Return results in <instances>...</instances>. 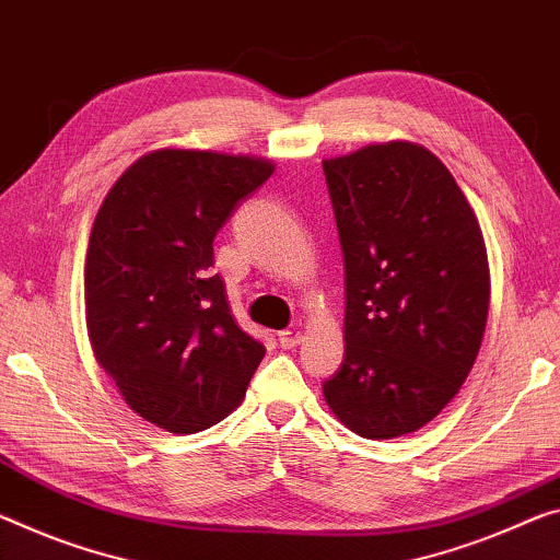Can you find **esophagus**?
Returning a JSON list of instances; mask_svg holds the SVG:
<instances>
[{
	"label": "esophagus",
	"instance_id": "obj_1",
	"mask_svg": "<svg viewBox=\"0 0 560 560\" xmlns=\"http://www.w3.org/2000/svg\"><path fill=\"white\" fill-rule=\"evenodd\" d=\"M300 340H303V330H300V328H288V330H280L278 332V342L285 350L298 348Z\"/></svg>",
	"mask_w": 560,
	"mask_h": 560
}]
</instances>
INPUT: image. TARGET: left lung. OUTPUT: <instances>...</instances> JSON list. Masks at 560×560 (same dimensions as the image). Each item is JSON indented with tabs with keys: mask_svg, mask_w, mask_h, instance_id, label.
I'll use <instances>...</instances> for the list:
<instances>
[{
	"mask_svg": "<svg viewBox=\"0 0 560 560\" xmlns=\"http://www.w3.org/2000/svg\"><path fill=\"white\" fill-rule=\"evenodd\" d=\"M323 172L346 265V358L325 400L358 435H406L476 363L490 298L483 235L451 172L418 144H368Z\"/></svg>",
	"mask_w": 560,
	"mask_h": 560,
	"instance_id": "8db88e82",
	"label": "left lung"
}]
</instances>
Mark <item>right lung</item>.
I'll list each match as a JSON object with an SVG mask.
<instances>
[{"mask_svg": "<svg viewBox=\"0 0 560 560\" xmlns=\"http://www.w3.org/2000/svg\"><path fill=\"white\" fill-rule=\"evenodd\" d=\"M270 175L265 160L150 152L94 218L84 262L94 358L127 406L170 433L220 423L265 355L232 317L212 240Z\"/></svg>", "mask_w": 560, "mask_h": 560, "instance_id": "obj_1", "label": "right lung"}]
</instances>
